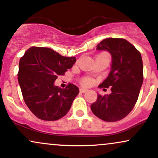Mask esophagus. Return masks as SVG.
I'll list each match as a JSON object with an SVG mask.
<instances>
[{"mask_svg": "<svg viewBox=\"0 0 158 158\" xmlns=\"http://www.w3.org/2000/svg\"><path fill=\"white\" fill-rule=\"evenodd\" d=\"M88 89H84V88H81L80 89V92H81V93H84V92H86Z\"/></svg>", "mask_w": 158, "mask_h": 158, "instance_id": "obj_1", "label": "esophagus"}]
</instances>
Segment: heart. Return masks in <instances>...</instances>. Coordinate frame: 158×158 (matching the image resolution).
<instances>
[{"mask_svg":"<svg viewBox=\"0 0 158 158\" xmlns=\"http://www.w3.org/2000/svg\"><path fill=\"white\" fill-rule=\"evenodd\" d=\"M81 84L83 85V86H89V85L92 84V80L90 78H88V77L83 78L81 81Z\"/></svg>","mask_w":158,"mask_h":158,"instance_id":"obj_1","label":"heart"}]
</instances>
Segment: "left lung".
Masks as SVG:
<instances>
[{
    "label": "left lung",
    "instance_id": "obj_1",
    "mask_svg": "<svg viewBox=\"0 0 158 158\" xmlns=\"http://www.w3.org/2000/svg\"><path fill=\"white\" fill-rule=\"evenodd\" d=\"M112 57V70L100 88L111 87L112 93L102 96L91 105L95 116L107 122H115L127 117L134 108L143 81L140 52L123 38H106L97 46Z\"/></svg>",
    "mask_w": 158,
    "mask_h": 158
}]
</instances>
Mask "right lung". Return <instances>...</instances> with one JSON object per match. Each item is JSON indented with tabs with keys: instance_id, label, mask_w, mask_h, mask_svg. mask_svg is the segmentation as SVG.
Instances as JSON below:
<instances>
[{
	"instance_id": "right-lung-1",
	"label": "right lung",
	"mask_w": 158,
	"mask_h": 158,
	"mask_svg": "<svg viewBox=\"0 0 158 158\" xmlns=\"http://www.w3.org/2000/svg\"><path fill=\"white\" fill-rule=\"evenodd\" d=\"M75 61V57H64L49 48L38 46L29 48L20 57L18 80L22 95L39 119L57 120L69 111L79 89L72 83L61 89L54 83Z\"/></svg>"
}]
</instances>
